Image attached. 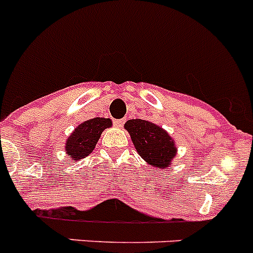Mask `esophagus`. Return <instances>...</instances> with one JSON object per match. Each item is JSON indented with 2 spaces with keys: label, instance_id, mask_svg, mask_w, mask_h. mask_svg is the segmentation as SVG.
Masks as SVG:
<instances>
[{
  "label": "esophagus",
  "instance_id": "esophagus-1",
  "mask_svg": "<svg viewBox=\"0 0 253 253\" xmlns=\"http://www.w3.org/2000/svg\"><path fill=\"white\" fill-rule=\"evenodd\" d=\"M124 123V119H119V120H115V122H114V124H115L116 128H123Z\"/></svg>",
  "mask_w": 253,
  "mask_h": 253
}]
</instances>
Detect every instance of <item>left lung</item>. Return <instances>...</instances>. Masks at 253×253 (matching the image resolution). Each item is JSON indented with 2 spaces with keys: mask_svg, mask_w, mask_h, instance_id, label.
<instances>
[{
  "mask_svg": "<svg viewBox=\"0 0 253 253\" xmlns=\"http://www.w3.org/2000/svg\"><path fill=\"white\" fill-rule=\"evenodd\" d=\"M139 156L155 169L171 166L178 147L171 135L150 120L131 119L124 124Z\"/></svg>",
  "mask_w": 253,
  "mask_h": 253,
  "instance_id": "obj_1",
  "label": "left lung"
}]
</instances>
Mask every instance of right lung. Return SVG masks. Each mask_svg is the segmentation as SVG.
<instances>
[{"label": "right lung", "instance_id": "right-lung-1", "mask_svg": "<svg viewBox=\"0 0 253 253\" xmlns=\"http://www.w3.org/2000/svg\"><path fill=\"white\" fill-rule=\"evenodd\" d=\"M111 119L93 118L79 124L66 139L65 152L71 161H79L92 153L102 131L111 128Z\"/></svg>", "mask_w": 253, "mask_h": 253}]
</instances>
